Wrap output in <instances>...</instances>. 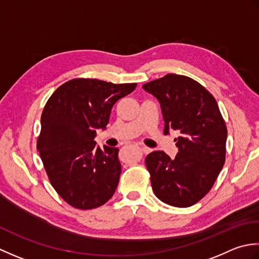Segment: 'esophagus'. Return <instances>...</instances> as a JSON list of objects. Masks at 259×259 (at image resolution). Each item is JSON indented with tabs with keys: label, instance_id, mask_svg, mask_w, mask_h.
<instances>
[{
	"label": "esophagus",
	"instance_id": "34e87169",
	"mask_svg": "<svg viewBox=\"0 0 259 259\" xmlns=\"http://www.w3.org/2000/svg\"><path fill=\"white\" fill-rule=\"evenodd\" d=\"M141 151L144 153V154H149V153L151 152V149H149V147L146 146H141Z\"/></svg>",
	"mask_w": 259,
	"mask_h": 259
}]
</instances>
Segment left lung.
<instances>
[{"label":"left lung","mask_w":259,"mask_h":259,"mask_svg":"<svg viewBox=\"0 0 259 259\" xmlns=\"http://www.w3.org/2000/svg\"><path fill=\"white\" fill-rule=\"evenodd\" d=\"M159 100L164 133L178 131V154L146 156L152 189L161 201L187 208L200 201L225 164L227 128L218 104L207 89L187 76L168 73L143 85Z\"/></svg>","instance_id":"8db88e82"}]
</instances>
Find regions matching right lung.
Wrapping results in <instances>:
<instances>
[{
	"label": "right lung",
	"instance_id": "1",
	"mask_svg": "<svg viewBox=\"0 0 259 259\" xmlns=\"http://www.w3.org/2000/svg\"><path fill=\"white\" fill-rule=\"evenodd\" d=\"M136 88L98 79H72L51 95L41 115L36 147L58 194L72 207H100L113 197L122 165L117 147H99L97 130H106L118 99Z\"/></svg>",
	"mask_w": 259,
	"mask_h": 259
}]
</instances>
